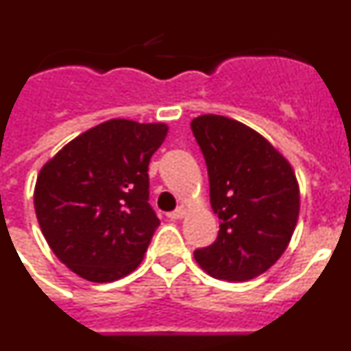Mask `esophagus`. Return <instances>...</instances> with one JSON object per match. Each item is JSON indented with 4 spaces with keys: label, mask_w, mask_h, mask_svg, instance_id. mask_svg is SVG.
<instances>
[{
    "label": "esophagus",
    "mask_w": 351,
    "mask_h": 351,
    "mask_svg": "<svg viewBox=\"0 0 351 351\" xmlns=\"http://www.w3.org/2000/svg\"><path fill=\"white\" fill-rule=\"evenodd\" d=\"M184 214H186L184 207H178V209L172 210V213H167V218H170V219H181L182 216H184Z\"/></svg>",
    "instance_id": "obj_1"
}]
</instances>
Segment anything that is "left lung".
<instances>
[{"mask_svg":"<svg viewBox=\"0 0 351 351\" xmlns=\"http://www.w3.org/2000/svg\"><path fill=\"white\" fill-rule=\"evenodd\" d=\"M191 132L209 173L218 237L195 250L213 278L246 281L283 255L299 218V186L290 163L255 130L225 116L195 117Z\"/></svg>","mask_w":351,"mask_h":351,"instance_id":"left-lung-1","label":"left lung"}]
</instances>
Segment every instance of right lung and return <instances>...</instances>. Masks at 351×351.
<instances>
[{"label":"right lung","mask_w":351,"mask_h":351,"mask_svg":"<svg viewBox=\"0 0 351 351\" xmlns=\"http://www.w3.org/2000/svg\"><path fill=\"white\" fill-rule=\"evenodd\" d=\"M167 125L110 119L64 145L40 170L35 210L54 255L80 278L108 283L142 262L160 225L149 161Z\"/></svg>","instance_id":"right-lung-1"}]
</instances>
